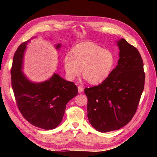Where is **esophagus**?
<instances>
[{"label": "esophagus", "instance_id": "34e87169", "mask_svg": "<svg viewBox=\"0 0 157 157\" xmlns=\"http://www.w3.org/2000/svg\"><path fill=\"white\" fill-rule=\"evenodd\" d=\"M78 92L79 93L82 92L83 90H84V88H83V86H78Z\"/></svg>", "mask_w": 157, "mask_h": 157}]
</instances>
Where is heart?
Instances as JSON below:
<instances>
[{"label": "heart", "instance_id": "1", "mask_svg": "<svg viewBox=\"0 0 157 157\" xmlns=\"http://www.w3.org/2000/svg\"><path fill=\"white\" fill-rule=\"evenodd\" d=\"M115 63V56L111 51L90 42L77 45L72 49L71 54L66 53L63 57L66 76L69 80L80 74L82 69L84 78L92 84L106 80Z\"/></svg>", "mask_w": 157, "mask_h": 157}]
</instances>
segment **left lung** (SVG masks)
Here are the masks:
<instances>
[{
	"mask_svg": "<svg viewBox=\"0 0 157 157\" xmlns=\"http://www.w3.org/2000/svg\"><path fill=\"white\" fill-rule=\"evenodd\" d=\"M118 64L98 86L86 88L88 118L100 132L117 130L131 121L144 88V63L137 48L125 39L117 41Z\"/></svg>",
	"mask_w": 157,
	"mask_h": 157,
	"instance_id": "left-lung-1",
	"label": "left lung"
}]
</instances>
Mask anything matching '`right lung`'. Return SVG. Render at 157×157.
Here are the masks:
<instances>
[{
	"mask_svg": "<svg viewBox=\"0 0 157 157\" xmlns=\"http://www.w3.org/2000/svg\"><path fill=\"white\" fill-rule=\"evenodd\" d=\"M17 49L11 71V85L19 111L27 121L38 128L50 130L61 123L70 100L78 94V88L54 73L51 78L40 83L32 82L21 71L28 42ZM56 49L61 44L55 46Z\"/></svg>",
	"mask_w": 157,
	"mask_h": 157,
	"instance_id": "add662e5",
	"label": "right lung"
}]
</instances>
